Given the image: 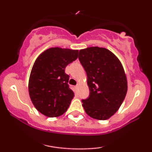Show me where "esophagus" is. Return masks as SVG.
Instances as JSON below:
<instances>
[{"instance_id":"34e87169","label":"esophagus","mask_w":152,"mask_h":152,"mask_svg":"<svg viewBox=\"0 0 152 152\" xmlns=\"http://www.w3.org/2000/svg\"><path fill=\"white\" fill-rule=\"evenodd\" d=\"M78 87H79V85H78V84L76 85V88H78Z\"/></svg>"}]
</instances>
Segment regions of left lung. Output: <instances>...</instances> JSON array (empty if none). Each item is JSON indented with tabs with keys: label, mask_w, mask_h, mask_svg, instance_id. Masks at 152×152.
<instances>
[{
	"label": "left lung",
	"mask_w": 152,
	"mask_h": 152,
	"mask_svg": "<svg viewBox=\"0 0 152 152\" xmlns=\"http://www.w3.org/2000/svg\"><path fill=\"white\" fill-rule=\"evenodd\" d=\"M78 59L87 74L89 97L82 100L91 118L106 120L118 111L127 93V79L121 61L109 50L94 46L79 50Z\"/></svg>",
	"instance_id": "left-lung-1"
}]
</instances>
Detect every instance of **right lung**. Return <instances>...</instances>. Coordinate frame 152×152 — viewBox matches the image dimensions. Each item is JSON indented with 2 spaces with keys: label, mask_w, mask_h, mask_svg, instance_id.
I'll return each instance as SVG.
<instances>
[{
  "label": "right lung",
  "mask_w": 152,
  "mask_h": 152,
  "mask_svg": "<svg viewBox=\"0 0 152 152\" xmlns=\"http://www.w3.org/2000/svg\"><path fill=\"white\" fill-rule=\"evenodd\" d=\"M78 50L50 48L40 54L31 69L28 92L35 108L48 117L64 114L74 93L69 88L66 66L78 58Z\"/></svg>",
  "instance_id": "1"
}]
</instances>
